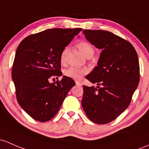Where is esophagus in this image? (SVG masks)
<instances>
[{"label": "esophagus", "instance_id": "34e87169", "mask_svg": "<svg viewBox=\"0 0 149 149\" xmlns=\"http://www.w3.org/2000/svg\"><path fill=\"white\" fill-rule=\"evenodd\" d=\"M76 84L78 86H82V84H81L80 82H79V81H76Z\"/></svg>", "mask_w": 149, "mask_h": 149}]
</instances>
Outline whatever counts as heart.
<instances>
[{"mask_svg":"<svg viewBox=\"0 0 149 149\" xmlns=\"http://www.w3.org/2000/svg\"><path fill=\"white\" fill-rule=\"evenodd\" d=\"M78 48L80 50L81 53L86 57V56H91V57L94 54V48L88 42L85 41V40H81L77 43ZM67 53V48H64L61 54L60 59L61 62L64 63L65 60V55ZM86 68H78V67L71 66L68 68V69L65 71V76L71 78L73 79L79 80L84 75L87 73Z\"/></svg>","mask_w":149,"mask_h":149,"instance_id":"heart-1","label":"heart"}]
</instances>
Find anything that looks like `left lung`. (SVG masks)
Listing matches in <instances>:
<instances>
[{
	"mask_svg": "<svg viewBox=\"0 0 149 149\" xmlns=\"http://www.w3.org/2000/svg\"><path fill=\"white\" fill-rule=\"evenodd\" d=\"M83 33L102 51L98 65L86 77L97 86H84L81 104L91 121L106 124L115 120L131 103L140 79L139 58L128 40L111 32L84 30Z\"/></svg>",
	"mask_w": 149,
	"mask_h": 149,
	"instance_id": "1",
	"label": "left lung"
}]
</instances>
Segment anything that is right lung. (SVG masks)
Listing matches in <instances>:
<instances>
[{
    "label": "right lung",
    "mask_w": 149,
    "mask_h": 149,
    "mask_svg": "<svg viewBox=\"0 0 149 149\" xmlns=\"http://www.w3.org/2000/svg\"><path fill=\"white\" fill-rule=\"evenodd\" d=\"M81 31L45 30L27 36L17 48L11 73L16 98L33 119L40 122L52 119L76 84L65 76L61 81L51 84L49 79L62 76L61 54Z\"/></svg>",
    "instance_id": "add662e5"
}]
</instances>
